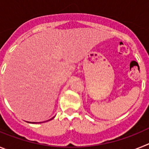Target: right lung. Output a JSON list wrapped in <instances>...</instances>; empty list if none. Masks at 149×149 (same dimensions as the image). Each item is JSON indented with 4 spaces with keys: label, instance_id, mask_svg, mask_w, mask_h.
I'll return each instance as SVG.
<instances>
[{
    "label": "right lung",
    "instance_id": "1",
    "mask_svg": "<svg viewBox=\"0 0 149 149\" xmlns=\"http://www.w3.org/2000/svg\"><path fill=\"white\" fill-rule=\"evenodd\" d=\"M53 118H54V117H53ZM52 118H51V119H49V121H50V120H52ZM33 123H35V122H33ZM40 123H41V122H40Z\"/></svg>",
    "mask_w": 149,
    "mask_h": 149
}]
</instances>
